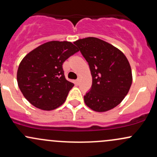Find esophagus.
I'll list each match as a JSON object with an SVG mask.
<instances>
[{
    "label": "esophagus",
    "mask_w": 157,
    "mask_h": 157,
    "mask_svg": "<svg viewBox=\"0 0 157 157\" xmlns=\"http://www.w3.org/2000/svg\"><path fill=\"white\" fill-rule=\"evenodd\" d=\"M80 79L77 78V80H76V83H77V85H79V84H80Z\"/></svg>",
    "instance_id": "obj_1"
}]
</instances>
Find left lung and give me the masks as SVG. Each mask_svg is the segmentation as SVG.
Masks as SVG:
<instances>
[{"label": "left lung", "mask_w": 157, "mask_h": 157, "mask_svg": "<svg viewBox=\"0 0 157 157\" xmlns=\"http://www.w3.org/2000/svg\"><path fill=\"white\" fill-rule=\"evenodd\" d=\"M89 65L90 90L84 95L86 106L96 112L113 109L123 101L132 84L130 63L120 50L94 37L74 42Z\"/></svg>", "instance_id": "1"}]
</instances>
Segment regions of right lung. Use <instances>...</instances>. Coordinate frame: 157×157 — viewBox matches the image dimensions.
Listing matches in <instances>:
<instances>
[{"label":"right lung","mask_w":157,"mask_h":157,"mask_svg":"<svg viewBox=\"0 0 157 157\" xmlns=\"http://www.w3.org/2000/svg\"><path fill=\"white\" fill-rule=\"evenodd\" d=\"M78 51L70 42L51 41L26 55L18 66L17 81L31 104L53 110L65 102L74 83L65 79L63 64Z\"/></svg>","instance_id":"right-lung-1"}]
</instances>
